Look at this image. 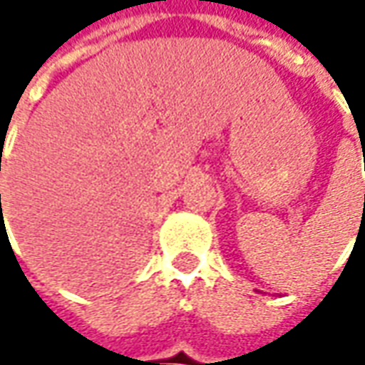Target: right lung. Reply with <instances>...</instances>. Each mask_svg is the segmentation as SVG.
<instances>
[{"label": "right lung", "instance_id": "add662e5", "mask_svg": "<svg viewBox=\"0 0 365 365\" xmlns=\"http://www.w3.org/2000/svg\"><path fill=\"white\" fill-rule=\"evenodd\" d=\"M0 170H1V158H0ZM0 203H1V197H0Z\"/></svg>", "mask_w": 365, "mask_h": 365}]
</instances>
